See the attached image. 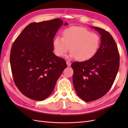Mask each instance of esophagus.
I'll return each mask as SVG.
<instances>
[{
  "label": "esophagus",
  "mask_w": 128,
  "mask_h": 128,
  "mask_svg": "<svg viewBox=\"0 0 128 128\" xmlns=\"http://www.w3.org/2000/svg\"><path fill=\"white\" fill-rule=\"evenodd\" d=\"M66 64H67V66H68V67H70V66L71 63L70 62L66 61Z\"/></svg>",
  "instance_id": "34e87169"
}]
</instances>
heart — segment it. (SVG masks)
I'll list each match as a JSON object with an SVG mask.
<instances>
[{"instance_id":"obj_1","label":"heart","mask_w":128,"mask_h":128,"mask_svg":"<svg viewBox=\"0 0 128 128\" xmlns=\"http://www.w3.org/2000/svg\"><path fill=\"white\" fill-rule=\"evenodd\" d=\"M100 42V37L96 34L86 28L72 26L64 31L63 38L56 37L53 45L54 52L58 56H63L70 49L71 53L68 58L85 61L96 54Z\"/></svg>"}]
</instances>
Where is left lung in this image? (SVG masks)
Returning a JSON list of instances; mask_svg holds the SVG:
<instances>
[{"instance_id":"left-lung-1","label":"left lung","mask_w":128,"mask_h":128,"mask_svg":"<svg viewBox=\"0 0 128 128\" xmlns=\"http://www.w3.org/2000/svg\"><path fill=\"white\" fill-rule=\"evenodd\" d=\"M100 34V47L90 59L72 64L73 84L76 94L86 102L102 98L110 90L118 71L120 56L116 42L111 34L96 26Z\"/></svg>"}]
</instances>
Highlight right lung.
Wrapping results in <instances>:
<instances>
[{
	"mask_svg": "<svg viewBox=\"0 0 128 128\" xmlns=\"http://www.w3.org/2000/svg\"><path fill=\"white\" fill-rule=\"evenodd\" d=\"M63 24L60 18L32 23L14 41L10 64L14 83L22 94L42 101L53 92L58 79L67 66L53 51V38Z\"/></svg>",
	"mask_w": 128,
	"mask_h": 128,
	"instance_id": "add662e5",
	"label": "right lung"
}]
</instances>
